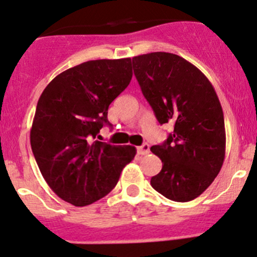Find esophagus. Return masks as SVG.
Masks as SVG:
<instances>
[{"label": "esophagus", "mask_w": 257, "mask_h": 257, "mask_svg": "<svg viewBox=\"0 0 257 257\" xmlns=\"http://www.w3.org/2000/svg\"><path fill=\"white\" fill-rule=\"evenodd\" d=\"M137 151H139L140 154H142V156H145V154L150 153V146H148L147 143H145V145L140 146V147L137 148Z\"/></svg>", "instance_id": "34e87169"}]
</instances>
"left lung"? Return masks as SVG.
Instances as JSON below:
<instances>
[{
	"label": "left lung",
	"instance_id": "1",
	"mask_svg": "<svg viewBox=\"0 0 257 257\" xmlns=\"http://www.w3.org/2000/svg\"><path fill=\"white\" fill-rule=\"evenodd\" d=\"M132 66L158 122L174 123L167 141L151 147L163 163L152 187L176 202L194 200L224 161V116L216 90L196 66L170 52L135 56Z\"/></svg>",
	"mask_w": 257,
	"mask_h": 257
}]
</instances>
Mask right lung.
Masks as SVG:
<instances>
[{
  "mask_svg": "<svg viewBox=\"0 0 257 257\" xmlns=\"http://www.w3.org/2000/svg\"><path fill=\"white\" fill-rule=\"evenodd\" d=\"M131 59L93 60L63 71L37 105L30 145L44 179L71 205H90L117 184L136 156L132 146L94 141L107 109L131 82Z\"/></svg>",
  "mask_w": 257,
  "mask_h": 257,
  "instance_id": "obj_1",
  "label": "right lung"
}]
</instances>
